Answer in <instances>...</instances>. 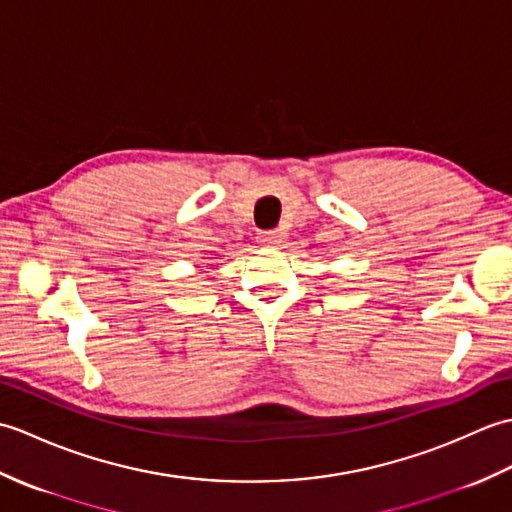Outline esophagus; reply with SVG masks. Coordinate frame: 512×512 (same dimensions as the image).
<instances>
[{
    "label": "esophagus",
    "mask_w": 512,
    "mask_h": 512,
    "mask_svg": "<svg viewBox=\"0 0 512 512\" xmlns=\"http://www.w3.org/2000/svg\"><path fill=\"white\" fill-rule=\"evenodd\" d=\"M259 244L277 246V244H281V235L277 231H264L262 235H259Z\"/></svg>",
    "instance_id": "1"
}]
</instances>
